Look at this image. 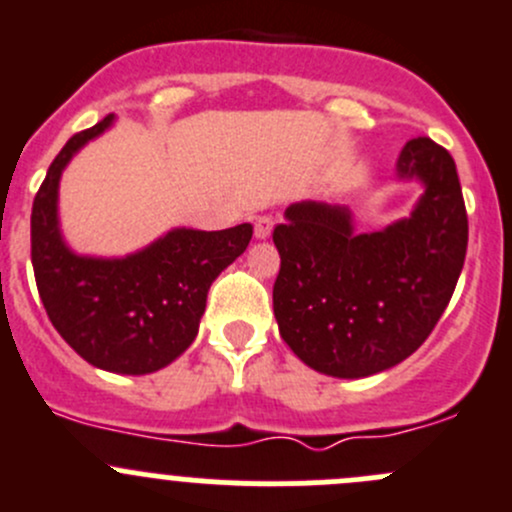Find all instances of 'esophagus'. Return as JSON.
I'll return each mask as SVG.
<instances>
[{"label":"esophagus","instance_id":"1","mask_svg":"<svg viewBox=\"0 0 512 512\" xmlns=\"http://www.w3.org/2000/svg\"><path fill=\"white\" fill-rule=\"evenodd\" d=\"M271 231H274V218H269V216L256 218V223H253V233H256V238H259V241L269 238Z\"/></svg>","mask_w":512,"mask_h":512}]
</instances>
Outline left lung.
<instances>
[{"label":"left lung","mask_w":512,"mask_h":512,"mask_svg":"<svg viewBox=\"0 0 512 512\" xmlns=\"http://www.w3.org/2000/svg\"><path fill=\"white\" fill-rule=\"evenodd\" d=\"M399 183H420L410 216L362 233L349 206L304 201L274 228V316L291 352L321 374L359 379L405 362L440 321L467 251L455 160L415 138Z\"/></svg>","instance_id":"obj_1"}]
</instances>
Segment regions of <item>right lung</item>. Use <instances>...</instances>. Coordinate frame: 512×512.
<instances>
[{
    "label": "right lung",
    "mask_w": 512,
    "mask_h": 512,
    "mask_svg": "<svg viewBox=\"0 0 512 512\" xmlns=\"http://www.w3.org/2000/svg\"><path fill=\"white\" fill-rule=\"evenodd\" d=\"M113 125L115 115H107L72 135L47 170L32 206V266L60 337L92 367L138 377L168 367L191 347L208 289L246 251L253 226H178L125 256L77 253L60 226V180L70 160Z\"/></svg>",
    "instance_id": "add662e5"
}]
</instances>
